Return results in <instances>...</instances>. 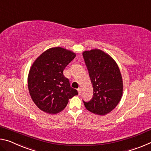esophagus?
Instances as JSON below:
<instances>
[{"mask_svg": "<svg viewBox=\"0 0 151 151\" xmlns=\"http://www.w3.org/2000/svg\"><path fill=\"white\" fill-rule=\"evenodd\" d=\"M77 91H78V94H79V95H81V88H78L77 89Z\"/></svg>", "mask_w": 151, "mask_h": 151, "instance_id": "obj_1", "label": "esophagus"}]
</instances>
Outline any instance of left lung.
Returning <instances> with one entry per match:
<instances>
[{"instance_id":"1","label":"left lung","mask_w":151,"mask_h":151,"mask_svg":"<svg viewBox=\"0 0 151 151\" xmlns=\"http://www.w3.org/2000/svg\"><path fill=\"white\" fill-rule=\"evenodd\" d=\"M93 84V97L83 101L86 109L93 113L104 115L112 111L122 94V79L117 64L109 55L99 49L83 53Z\"/></svg>"}]
</instances>
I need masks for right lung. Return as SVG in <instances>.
I'll return each instance as SVG.
<instances>
[{
  "mask_svg": "<svg viewBox=\"0 0 151 151\" xmlns=\"http://www.w3.org/2000/svg\"><path fill=\"white\" fill-rule=\"evenodd\" d=\"M75 57L70 50L55 47L46 50L33 63L28 87L33 102L41 111L57 114L65 108L68 99L78 94L63 75L64 69Z\"/></svg>",
  "mask_w": 151,
  "mask_h": 151,
  "instance_id": "add662e5",
  "label": "right lung"
}]
</instances>
